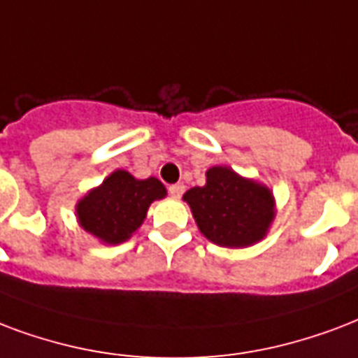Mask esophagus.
<instances>
[{"label":"esophagus","mask_w":358,"mask_h":358,"mask_svg":"<svg viewBox=\"0 0 358 358\" xmlns=\"http://www.w3.org/2000/svg\"><path fill=\"white\" fill-rule=\"evenodd\" d=\"M184 191H185L184 184H173L171 187H169V193H171V197L174 199L182 197V195H184Z\"/></svg>","instance_id":"34e87169"}]
</instances>
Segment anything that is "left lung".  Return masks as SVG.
<instances>
[{
	"label": "left lung",
	"mask_w": 358,
	"mask_h": 358,
	"mask_svg": "<svg viewBox=\"0 0 358 358\" xmlns=\"http://www.w3.org/2000/svg\"><path fill=\"white\" fill-rule=\"evenodd\" d=\"M201 233L214 244L244 248L266 234L274 220V199L264 185L245 180L229 167H212L206 185L184 195Z\"/></svg>",
	"instance_id": "1"
}]
</instances>
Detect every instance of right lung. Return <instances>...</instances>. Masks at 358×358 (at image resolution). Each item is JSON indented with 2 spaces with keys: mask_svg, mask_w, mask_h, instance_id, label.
Wrapping results in <instances>:
<instances>
[{
  "mask_svg": "<svg viewBox=\"0 0 358 358\" xmlns=\"http://www.w3.org/2000/svg\"><path fill=\"white\" fill-rule=\"evenodd\" d=\"M167 195L157 178L136 180L127 171H116L76 204L78 222L106 244H120L141 227L146 210Z\"/></svg>",
  "mask_w": 358,
  "mask_h": 358,
  "instance_id": "right-lung-1",
  "label": "right lung"
}]
</instances>
